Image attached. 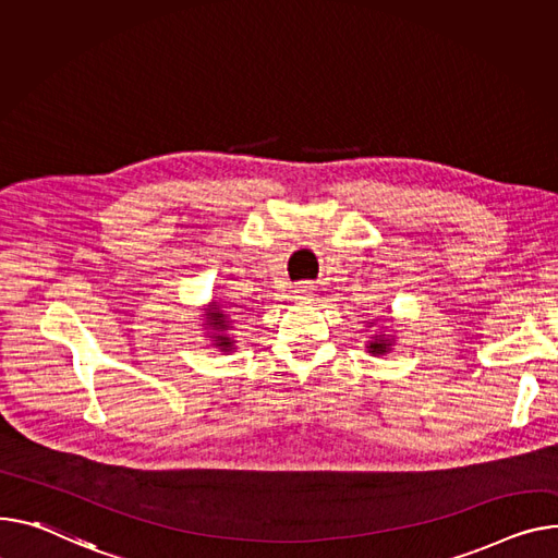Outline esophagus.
<instances>
[{"label":"esophagus","mask_w":558,"mask_h":558,"mask_svg":"<svg viewBox=\"0 0 558 558\" xmlns=\"http://www.w3.org/2000/svg\"><path fill=\"white\" fill-rule=\"evenodd\" d=\"M314 284L312 282H299L293 287V299L299 301H314Z\"/></svg>","instance_id":"esophagus-1"}]
</instances>
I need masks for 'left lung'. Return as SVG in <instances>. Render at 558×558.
<instances>
[{"label": "left lung", "mask_w": 558, "mask_h": 558, "mask_svg": "<svg viewBox=\"0 0 558 558\" xmlns=\"http://www.w3.org/2000/svg\"><path fill=\"white\" fill-rule=\"evenodd\" d=\"M377 320H369L365 323V327H375ZM392 343H395V337L392 333H388L386 329H379V331H373L369 333V341L365 343V350L373 354V356H384L392 350Z\"/></svg>", "instance_id": "obj_1"}]
</instances>
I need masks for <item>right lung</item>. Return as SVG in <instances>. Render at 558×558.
<instances>
[{
	"label": "right lung",
	"mask_w": 558,
	"mask_h": 558,
	"mask_svg": "<svg viewBox=\"0 0 558 558\" xmlns=\"http://www.w3.org/2000/svg\"><path fill=\"white\" fill-rule=\"evenodd\" d=\"M204 323H202V327L204 329H208V333H206V339L208 341H213L210 345L213 348H217L219 352H233V350H238L235 348V339H233V314L231 312H227V307L225 305H219V303H210L206 310H204Z\"/></svg>",
	"instance_id": "right-lung-1"
}]
</instances>
